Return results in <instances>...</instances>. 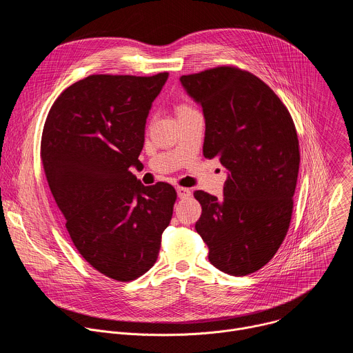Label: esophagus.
<instances>
[{
  "label": "esophagus",
  "instance_id": "1",
  "mask_svg": "<svg viewBox=\"0 0 353 353\" xmlns=\"http://www.w3.org/2000/svg\"><path fill=\"white\" fill-rule=\"evenodd\" d=\"M176 190H177V195H179V198H187V196H190V195H191L190 188H185V187H177Z\"/></svg>",
  "mask_w": 353,
  "mask_h": 353
}]
</instances>
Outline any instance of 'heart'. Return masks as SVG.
<instances>
[{
    "label": "heart",
    "instance_id": "1",
    "mask_svg": "<svg viewBox=\"0 0 353 353\" xmlns=\"http://www.w3.org/2000/svg\"><path fill=\"white\" fill-rule=\"evenodd\" d=\"M192 109H194V108H192L191 105H188V103H179V105L176 106L177 116L181 114V113H185V112H188V110H192Z\"/></svg>",
    "mask_w": 353,
    "mask_h": 353
}]
</instances>
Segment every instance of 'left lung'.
I'll return each instance as SVG.
<instances>
[{
    "label": "left lung",
    "instance_id": "1",
    "mask_svg": "<svg viewBox=\"0 0 353 353\" xmlns=\"http://www.w3.org/2000/svg\"><path fill=\"white\" fill-rule=\"evenodd\" d=\"M205 117L203 152L229 170L223 198L195 191V230L214 267L233 276L268 264L289 230L300 150L278 94L245 70L222 65L180 78Z\"/></svg>",
    "mask_w": 353,
    "mask_h": 353
}]
</instances>
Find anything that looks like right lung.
<instances>
[{
  "label": "right lung",
  "mask_w": 353,
  "mask_h": 353,
  "mask_svg": "<svg viewBox=\"0 0 353 353\" xmlns=\"http://www.w3.org/2000/svg\"><path fill=\"white\" fill-rule=\"evenodd\" d=\"M169 72L96 74L64 89L50 109L40 158L47 183L83 260L119 282L154 267L177 192L131 173L150 105Z\"/></svg>",
  "instance_id": "right-lung-1"
}]
</instances>
